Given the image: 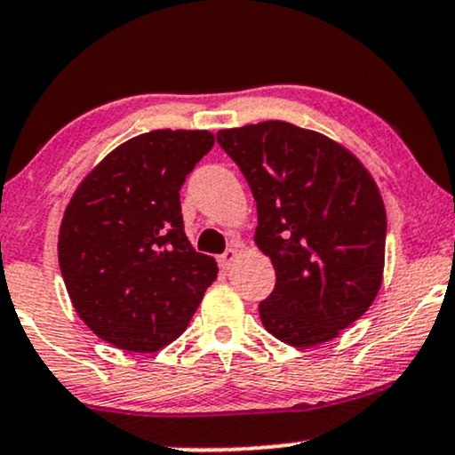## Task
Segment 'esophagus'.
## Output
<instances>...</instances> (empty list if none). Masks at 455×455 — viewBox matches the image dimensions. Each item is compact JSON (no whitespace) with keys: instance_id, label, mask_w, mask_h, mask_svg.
Wrapping results in <instances>:
<instances>
[{"instance_id":"34e87169","label":"esophagus","mask_w":455,"mask_h":455,"mask_svg":"<svg viewBox=\"0 0 455 455\" xmlns=\"http://www.w3.org/2000/svg\"><path fill=\"white\" fill-rule=\"evenodd\" d=\"M237 256H239V247L237 243H233L222 256H218V264H220V268H231L233 262L237 260Z\"/></svg>"}]
</instances>
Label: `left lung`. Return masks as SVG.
<instances>
[{
  "label": "left lung",
  "instance_id": "8db88e82",
  "mask_svg": "<svg viewBox=\"0 0 455 455\" xmlns=\"http://www.w3.org/2000/svg\"><path fill=\"white\" fill-rule=\"evenodd\" d=\"M216 138L251 188L254 241L277 275L262 325L296 348L333 340L382 285L387 210L371 174L336 140L287 122Z\"/></svg>",
  "mask_w": 455,
  "mask_h": 455
}]
</instances>
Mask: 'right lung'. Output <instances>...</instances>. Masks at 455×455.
<instances>
[{
    "label": "right lung",
    "instance_id": "add662e5",
    "mask_svg": "<svg viewBox=\"0 0 455 455\" xmlns=\"http://www.w3.org/2000/svg\"><path fill=\"white\" fill-rule=\"evenodd\" d=\"M214 147L208 130L130 138L84 178L59 233V264L79 319L100 340L157 353L187 330L218 267L185 235L180 187Z\"/></svg>",
    "mask_w": 455,
    "mask_h": 455
}]
</instances>
